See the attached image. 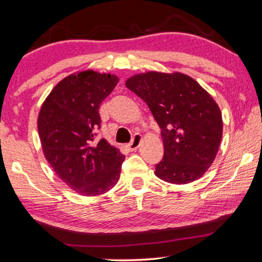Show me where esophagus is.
Masks as SVG:
<instances>
[{
    "mask_svg": "<svg viewBox=\"0 0 262 262\" xmlns=\"http://www.w3.org/2000/svg\"><path fill=\"white\" fill-rule=\"evenodd\" d=\"M142 140H143L142 135L136 134V135L134 136V139H132V142L127 145V148H128V150H130V151L137 150V148H138V147L140 146V144H142Z\"/></svg>",
    "mask_w": 262,
    "mask_h": 262,
    "instance_id": "esophagus-1",
    "label": "esophagus"
}]
</instances>
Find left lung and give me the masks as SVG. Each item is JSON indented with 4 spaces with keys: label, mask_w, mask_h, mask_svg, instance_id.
<instances>
[{
    "label": "left lung",
    "mask_w": 262,
    "mask_h": 262,
    "mask_svg": "<svg viewBox=\"0 0 262 262\" xmlns=\"http://www.w3.org/2000/svg\"><path fill=\"white\" fill-rule=\"evenodd\" d=\"M125 85L147 104L162 128L164 158L155 174L171 184L201 178L223 137V117L212 96L182 72L148 71L132 76Z\"/></svg>",
    "instance_id": "left-lung-1"
}]
</instances>
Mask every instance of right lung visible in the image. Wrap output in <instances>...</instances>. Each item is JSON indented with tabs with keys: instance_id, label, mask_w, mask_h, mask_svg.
Here are the masks:
<instances>
[{
	"instance_id": "1",
	"label": "right lung",
	"mask_w": 262,
	"mask_h": 262,
	"mask_svg": "<svg viewBox=\"0 0 262 262\" xmlns=\"http://www.w3.org/2000/svg\"><path fill=\"white\" fill-rule=\"evenodd\" d=\"M118 80L94 70L76 72L51 90L39 110L44 157L59 179L82 195L103 194L119 179L125 156L105 139L95 140L99 105Z\"/></svg>"
}]
</instances>
